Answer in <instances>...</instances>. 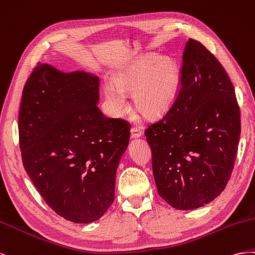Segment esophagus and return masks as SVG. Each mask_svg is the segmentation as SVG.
<instances>
[{
	"label": "esophagus",
	"mask_w": 255,
	"mask_h": 255,
	"mask_svg": "<svg viewBox=\"0 0 255 255\" xmlns=\"http://www.w3.org/2000/svg\"><path fill=\"white\" fill-rule=\"evenodd\" d=\"M141 135H142V131L140 129L131 128V130H130V136H131V139H137V137H140Z\"/></svg>",
	"instance_id": "1"
}]
</instances>
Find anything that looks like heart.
I'll return each instance as SVG.
<instances>
[{"label": "heart", "instance_id": "b5f03b06", "mask_svg": "<svg viewBox=\"0 0 255 255\" xmlns=\"http://www.w3.org/2000/svg\"><path fill=\"white\" fill-rule=\"evenodd\" d=\"M179 71L175 62L157 55L143 57L120 70L114 82L105 84L108 112L118 118L127 107V94L133 92L137 110L156 118L169 110L176 96Z\"/></svg>", "mask_w": 255, "mask_h": 255}]
</instances>
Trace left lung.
Masks as SVG:
<instances>
[{"label":"left lung","instance_id":"left-lung-1","mask_svg":"<svg viewBox=\"0 0 255 255\" xmlns=\"http://www.w3.org/2000/svg\"><path fill=\"white\" fill-rule=\"evenodd\" d=\"M180 84L175 103L145 135L159 195L172 207L189 210L208 204L227 186L241 112L227 71L200 41L186 43Z\"/></svg>","mask_w":255,"mask_h":255}]
</instances>
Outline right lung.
<instances>
[{
	"label": "right lung",
	"mask_w": 255,
	"mask_h": 255,
	"mask_svg": "<svg viewBox=\"0 0 255 255\" xmlns=\"http://www.w3.org/2000/svg\"><path fill=\"white\" fill-rule=\"evenodd\" d=\"M98 86L91 72L38 64L21 99L24 169L47 204L75 223L96 221L110 207L129 144L128 123L98 109Z\"/></svg>",
	"instance_id": "add662e5"
}]
</instances>
